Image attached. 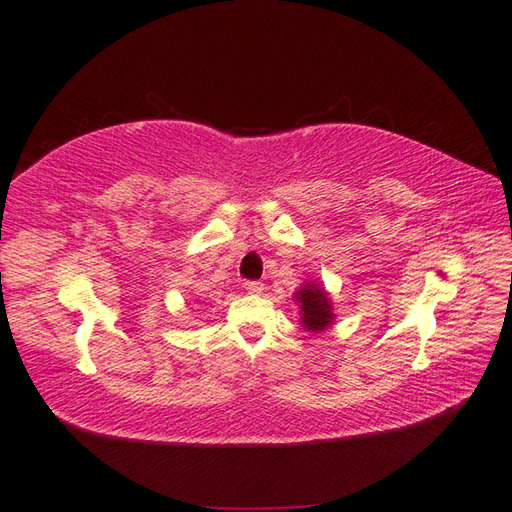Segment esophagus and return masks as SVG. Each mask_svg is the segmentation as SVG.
Returning <instances> with one entry per match:
<instances>
[{
    "mask_svg": "<svg viewBox=\"0 0 512 512\" xmlns=\"http://www.w3.org/2000/svg\"><path fill=\"white\" fill-rule=\"evenodd\" d=\"M245 291H247L249 295H260V293L265 291V284L258 282V280H247V282H245Z\"/></svg>",
    "mask_w": 512,
    "mask_h": 512,
    "instance_id": "obj_1",
    "label": "esophagus"
}]
</instances>
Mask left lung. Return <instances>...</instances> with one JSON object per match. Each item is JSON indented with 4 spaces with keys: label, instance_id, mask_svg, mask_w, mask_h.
<instances>
[{
    "label": "left lung",
    "instance_id": "8db88e82",
    "mask_svg": "<svg viewBox=\"0 0 512 512\" xmlns=\"http://www.w3.org/2000/svg\"><path fill=\"white\" fill-rule=\"evenodd\" d=\"M295 302L302 306V323L306 330H326L332 321V304L326 291L319 289L317 284H304V289L295 293Z\"/></svg>",
    "mask_w": 512,
    "mask_h": 512
}]
</instances>
